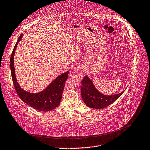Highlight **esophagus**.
<instances>
[{
    "label": "esophagus",
    "instance_id": "obj_1",
    "mask_svg": "<svg viewBox=\"0 0 150 150\" xmlns=\"http://www.w3.org/2000/svg\"><path fill=\"white\" fill-rule=\"evenodd\" d=\"M70 76L77 81H80L83 78V69L81 67H76L71 69Z\"/></svg>",
    "mask_w": 150,
    "mask_h": 150
}]
</instances>
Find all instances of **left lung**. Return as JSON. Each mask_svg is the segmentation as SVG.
I'll use <instances>...</instances> for the list:
<instances>
[{
  "label": "left lung",
  "instance_id": "1",
  "mask_svg": "<svg viewBox=\"0 0 150 150\" xmlns=\"http://www.w3.org/2000/svg\"><path fill=\"white\" fill-rule=\"evenodd\" d=\"M105 95L100 92L95 87L91 80L86 75L81 81V94L85 104L90 108L101 109L113 103L124 92Z\"/></svg>",
  "mask_w": 150,
  "mask_h": 150
}]
</instances>
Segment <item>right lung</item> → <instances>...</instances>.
Masks as SVG:
<instances>
[{
  "mask_svg": "<svg viewBox=\"0 0 150 150\" xmlns=\"http://www.w3.org/2000/svg\"><path fill=\"white\" fill-rule=\"evenodd\" d=\"M22 37L23 34H21L14 47L10 60L11 74L15 90L21 99L34 109L41 111L52 110L60 104L69 71L57 76L47 87L39 93H30L22 88L16 77L14 56L18 43L22 40Z\"/></svg>",
  "mask_w": 150,
  "mask_h": 150,
  "instance_id": "right-lung-1",
  "label": "right lung"
}]
</instances>
